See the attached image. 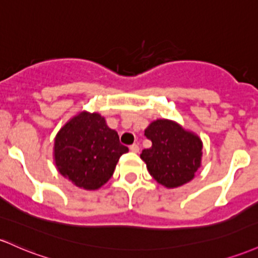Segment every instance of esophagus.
<instances>
[{
  "mask_svg": "<svg viewBox=\"0 0 258 258\" xmlns=\"http://www.w3.org/2000/svg\"><path fill=\"white\" fill-rule=\"evenodd\" d=\"M130 151L134 153H138L140 152V146H138L137 143H134L132 146H130Z\"/></svg>",
  "mask_w": 258,
  "mask_h": 258,
  "instance_id": "obj_1",
  "label": "esophagus"
}]
</instances>
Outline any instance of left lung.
Segmentation results:
<instances>
[{
  "label": "left lung",
  "mask_w": 258,
  "mask_h": 258,
  "mask_svg": "<svg viewBox=\"0 0 258 258\" xmlns=\"http://www.w3.org/2000/svg\"><path fill=\"white\" fill-rule=\"evenodd\" d=\"M144 136L152 147L142 151L141 158L157 182L172 188L194 179L202 157V142L196 135L172 121L157 120Z\"/></svg>",
  "instance_id": "left-lung-1"
}]
</instances>
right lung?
<instances>
[{
  "instance_id": "add662e5",
  "label": "right lung",
  "mask_w": 258,
  "mask_h": 258,
  "mask_svg": "<svg viewBox=\"0 0 258 258\" xmlns=\"http://www.w3.org/2000/svg\"><path fill=\"white\" fill-rule=\"evenodd\" d=\"M128 148L99 114H81L60 130L55 140V163L60 174L78 187L97 189L112 176Z\"/></svg>"
}]
</instances>
